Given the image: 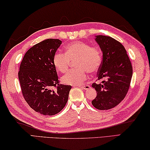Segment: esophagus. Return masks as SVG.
<instances>
[{
	"label": "esophagus",
	"mask_w": 150,
	"mask_h": 150,
	"mask_svg": "<svg viewBox=\"0 0 150 150\" xmlns=\"http://www.w3.org/2000/svg\"><path fill=\"white\" fill-rule=\"evenodd\" d=\"M80 88H82V90H88V89L90 88V86H89V85H83V86H81Z\"/></svg>",
	"instance_id": "obj_1"
}]
</instances>
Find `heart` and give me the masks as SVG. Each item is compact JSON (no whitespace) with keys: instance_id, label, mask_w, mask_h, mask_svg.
<instances>
[{"instance_id":"heart-1","label":"heart","mask_w":150,"mask_h":150,"mask_svg":"<svg viewBox=\"0 0 150 150\" xmlns=\"http://www.w3.org/2000/svg\"><path fill=\"white\" fill-rule=\"evenodd\" d=\"M66 54L58 52L54 54L52 62L59 72L64 73L75 62L77 69L70 70L61 78L64 84L80 85L88 78V72L95 74L100 68L103 53L98 46H91L83 41H76L65 47Z\"/></svg>"}]
</instances>
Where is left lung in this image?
<instances>
[{
  "instance_id": "left-lung-1",
  "label": "left lung",
  "mask_w": 150,
  "mask_h": 150,
  "mask_svg": "<svg viewBox=\"0 0 150 150\" xmlns=\"http://www.w3.org/2000/svg\"><path fill=\"white\" fill-rule=\"evenodd\" d=\"M96 41L103 52V60L98 72V80L92 87L97 91L91 101L99 110H108L119 105L130 87L132 67L124 46L116 39L105 35H96Z\"/></svg>"
}]
</instances>
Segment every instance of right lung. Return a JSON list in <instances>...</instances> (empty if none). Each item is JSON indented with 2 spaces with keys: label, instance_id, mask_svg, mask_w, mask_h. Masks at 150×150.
Listing matches in <instances>:
<instances>
[{
  "label": "right lung",
  "instance_id": "add662e5",
  "mask_svg": "<svg viewBox=\"0 0 150 150\" xmlns=\"http://www.w3.org/2000/svg\"><path fill=\"white\" fill-rule=\"evenodd\" d=\"M62 43L57 39H47L28 50L18 72L25 101L34 111L54 115L65 107L71 86L59 83L52 59ZM55 87V90L52 88Z\"/></svg>",
  "mask_w": 150,
  "mask_h": 150
}]
</instances>
